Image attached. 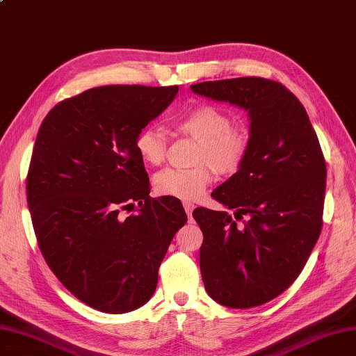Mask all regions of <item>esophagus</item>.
Returning <instances> with one entry per match:
<instances>
[{
	"label": "esophagus",
	"mask_w": 356,
	"mask_h": 356,
	"mask_svg": "<svg viewBox=\"0 0 356 356\" xmlns=\"http://www.w3.org/2000/svg\"><path fill=\"white\" fill-rule=\"evenodd\" d=\"M184 210H186L188 218H192V213L195 210V205L192 202H184Z\"/></svg>",
	"instance_id": "obj_1"
}]
</instances>
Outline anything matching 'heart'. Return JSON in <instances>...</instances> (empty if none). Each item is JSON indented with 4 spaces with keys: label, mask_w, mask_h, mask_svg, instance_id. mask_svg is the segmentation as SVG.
<instances>
[{
    "label": "heart",
    "mask_w": 356,
    "mask_h": 356,
    "mask_svg": "<svg viewBox=\"0 0 356 356\" xmlns=\"http://www.w3.org/2000/svg\"><path fill=\"white\" fill-rule=\"evenodd\" d=\"M175 129L197 142L192 169H166L155 177V190L183 201L199 199L213 178V169L231 177L245 166L252 148L249 128L232 124V116L213 104H199L177 119ZM136 151L146 164L160 166L166 160L169 140L155 128H143L136 137Z\"/></svg>",
    "instance_id": "obj_1"
}]
</instances>
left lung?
<instances>
[{
  "label": "left lung",
  "mask_w": 356,
  "mask_h": 356,
  "mask_svg": "<svg viewBox=\"0 0 356 356\" xmlns=\"http://www.w3.org/2000/svg\"><path fill=\"white\" fill-rule=\"evenodd\" d=\"M195 93L243 107L252 148L211 196L228 213L199 207V250L207 293L225 307L252 308L296 281L323 225L326 163L305 108L278 81L261 76L204 81Z\"/></svg>",
  "instance_id": "obj_1"
}]
</instances>
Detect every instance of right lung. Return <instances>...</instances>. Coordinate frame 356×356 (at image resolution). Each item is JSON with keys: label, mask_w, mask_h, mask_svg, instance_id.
<instances>
[{"label": "right lung", "mask_w": 356, "mask_h": 356, "mask_svg": "<svg viewBox=\"0 0 356 356\" xmlns=\"http://www.w3.org/2000/svg\"><path fill=\"white\" fill-rule=\"evenodd\" d=\"M177 93L178 86H101L60 101L39 128L27 202L40 252L76 299L102 313H128L152 298L187 222L177 199L149 196L134 146Z\"/></svg>", "instance_id": "1"}]
</instances>
